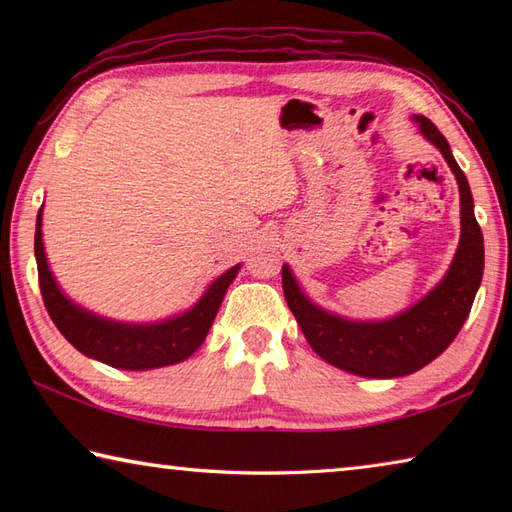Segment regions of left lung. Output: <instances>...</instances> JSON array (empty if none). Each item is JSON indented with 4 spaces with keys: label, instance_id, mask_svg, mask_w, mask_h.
Instances as JSON below:
<instances>
[{
    "label": "left lung",
    "instance_id": "left-lung-1",
    "mask_svg": "<svg viewBox=\"0 0 512 512\" xmlns=\"http://www.w3.org/2000/svg\"><path fill=\"white\" fill-rule=\"evenodd\" d=\"M420 134L440 149L460 189V244L436 286L413 306L380 321H358L314 303L288 264L281 268L284 295L310 347L325 363L363 378H396L438 358L469 317L484 275V237L475 220L469 180L455 162L447 138L429 118L413 116Z\"/></svg>",
    "mask_w": 512,
    "mask_h": 512
}]
</instances>
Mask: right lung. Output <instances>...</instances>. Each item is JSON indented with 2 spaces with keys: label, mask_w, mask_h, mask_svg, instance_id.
<instances>
[{
  "label": "right lung",
  "mask_w": 512,
  "mask_h": 512,
  "mask_svg": "<svg viewBox=\"0 0 512 512\" xmlns=\"http://www.w3.org/2000/svg\"><path fill=\"white\" fill-rule=\"evenodd\" d=\"M41 220L43 206L37 213L35 257L41 297L50 319L81 354L116 369L145 372V369H158L187 361L204 343L228 286L233 284L239 268H242V264L228 268L226 273L211 281L204 295L189 310L173 314L169 319L151 323L114 321L79 306L61 290L48 266Z\"/></svg>",
  "instance_id": "obj_1"
}]
</instances>
